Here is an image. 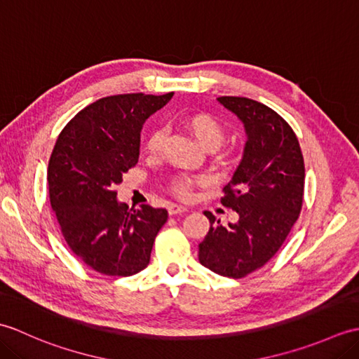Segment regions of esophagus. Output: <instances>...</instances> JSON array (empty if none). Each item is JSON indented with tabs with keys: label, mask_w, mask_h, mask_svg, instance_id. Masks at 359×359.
Returning <instances> with one entry per match:
<instances>
[{
	"label": "esophagus",
	"mask_w": 359,
	"mask_h": 359,
	"mask_svg": "<svg viewBox=\"0 0 359 359\" xmlns=\"http://www.w3.org/2000/svg\"><path fill=\"white\" fill-rule=\"evenodd\" d=\"M188 208L187 207H182V205H175L171 203L170 207H168V212H170V216H175V215H182V212H187Z\"/></svg>",
	"instance_id": "34e87169"
}]
</instances>
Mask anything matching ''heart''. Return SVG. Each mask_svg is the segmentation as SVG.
<instances>
[{
	"instance_id": "b5f03b06",
	"label": "heart",
	"mask_w": 359,
	"mask_h": 359,
	"mask_svg": "<svg viewBox=\"0 0 359 359\" xmlns=\"http://www.w3.org/2000/svg\"><path fill=\"white\" fill-rule=\"evenodd\" d=\"M184 123L187 129L191 135L194 137V140L201 144L203 149L207 148H217L220 143H222L224 137H225V129L222 123L216 118L210 116V114L199 112V114H193V116H188ZM165 139V133L163 129H154L149 135L147 142H144V149L149 154H157L162 148V143ZM194 185V180L189 177H182L172 182V191L174 194H177L182 199H187V197L191 194V189Z\"/></svg>"
}]
</instances>
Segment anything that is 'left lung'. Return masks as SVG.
Masks as SVG:
<instances>
[{
	"label": "left lung",
	"mask_w": 359,
	"mask_h": 359,
	"mask_svg": "<svg viewBox=\"0 0 359 359\" xmlns=\"http://www.w3.org/2000/svg\"><path fill=\"white\" fill-rule=\"evenodd\" d=\"M245 128L239 166L220 199L238 212L228 226L211 212L210 231L199 243V261L220 276L239 279L278 253L299 217L304 196V157L287 121L269 106L245 97H219Z\"/></svg>",
	"instance_id": "obj_1"
}]
</instances>
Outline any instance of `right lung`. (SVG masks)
I'll return each mask as SVG.
<instances>
[{
	"label": "right lung",
	"mask_w": 359,
	"mask_h": 359,
	"mask_svg": "<svg viewBox=\"0 0 359 359\" xmlns=\"http://www.w3.org/2000/svg\"><path fill=\"white\" fill-rule=\"evenodd\" d=\"M172 95L100 98L65 126L53 147L48 168L52 210L72 253L98 273L131 276L149 264L168 211L149 205L129 210L117 201L116 187L139 162L143 123Z\"/></svg>",
	"instance_id": "1"
}]
</instances>
